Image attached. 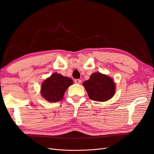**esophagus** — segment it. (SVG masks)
I'll list each match as a JSON object with an SVG mask.
<instances>
[{
	"label": "esophagus",
	"instance_id": "obj_1",
	"mask_svg": "<svg viewBox=\"0 0 154 154\" xmlns=\"http://www.w3.org/2000/svg\"><path fill=\"white\" fill-rule=\"evenodd\" d=\"M74 82H75L76 83H78V84H79V83H80L82 82V81L80 80V79H76V80H74Z\"/></svg>",
	"mask_w": 154,
	"mask_h": 154
}]
</instances>
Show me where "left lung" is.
I'll use <instances>...</instances> for the list:
<instances>
[{"instance_id":"obj_1","label":"left lung","mask_w":154,"mask_h":154,"mask_svg":"<svg viewBox=\"0 0 154 154\" xmlns=\"http://www.w3.org/2000/svg\"><path fill=\"white\" fill-rule=\"evenodd\" d=\"M92 100L105 101L115 93L116 87L112 79L100 72L93 73L88 80L83 83Z\"/></svg>"}]
</instances>
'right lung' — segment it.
I'll return each mask as SVG.
<instances>
[{"label": "right lung", "instance_id": "right-lung-1", "mask_svg": "<svg viewBox=\"0 0 154 154\" xmlns=\"http://www.w3.org/2000/svg\"><path fill=\"white\" fill-rule=\"evenodd\" d=\"M72 83V79L55 72L42 83L41 94L43 97L49 102L59 101L63 98L68 87Z\"/></svg>", "mask_w": 154, "mask_h": 154}]
</instances>
